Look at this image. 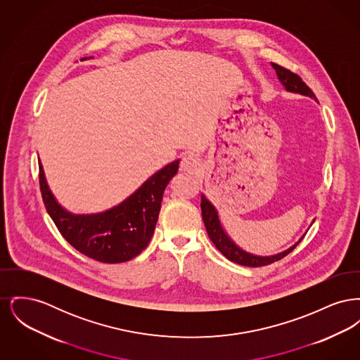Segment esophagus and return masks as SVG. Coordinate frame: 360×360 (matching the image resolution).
<instances>
[{
    "label": "esophagus",
    "mask_w": 360,
    "mask_h": 360,
    "mask_svg": "<svg viewBox=\"0 0 360 360\" xmlns=\"http://www.w3.org/2000/svg\"><path fill=\"white\" fill-rule=\"evenodd\" d=\"M181 170L185 172H195L200 169V160L198 158L191 153L184 154L181 159Z\"/></svg>",
    "instance_id": "obj_1"
}]
</instances>
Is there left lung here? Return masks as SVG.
<instances>
[{
	"label": "left lung",
	"instance_id": "8db88e82",
	"mask_svg": "<svg viewBox=\"0 0 360 360\" xmlns=\"http://www.w3.org/2000/svg\"><path fill=\"white\" fill-rule=\"evenodd\" d=\"M273 69L275 70V74L279 79V82L285 87L286 91L289 93H295V94H301L309 97L311 100L316 101V96L313 94V91L309 89L308 85L294 72H291L288 69L278 66L276 63H271ZM201 213H202V220L205 224L206 232L209 235L210 240L214 243V245L217 247V250L223 254L224 257L241 266H250V267H260V266H267L271 264L276 260L286 257L288 254H290L291 251L298 245V243L304 239V236H301L295 244H292L288 250L278 252L274 255H267V257H262V255H255L251 252L244 251L243 248H240L239 245L231 239V236L226 233L225 228L221 224L219 212L216 209V206L213 205L207 198L205 194L201 193ZM313 221L310 223L311 226ZM308 232V231H307Z\"/></svg>",
	"mask_w": 360,
	"mask_h": 360
}]
</instances>
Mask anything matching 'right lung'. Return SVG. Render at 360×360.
Returning a JSON list of instances; mask_svg holds the SVG:
<instances>
[{"mask_svg":"<svg viewBox=\"0 0 360 360\" xmlns=\"http://www.w3.org/2000/svg\"><path fill=\"white\" fill-rule=\"evenodd\" d=\"M178 167L179 159L172 160L120 204L90 214L71 213L58 202L47 184L40 159L39 182L50 217L77 251L103 263H121L137 257L150 243L165 188L178 172Z\"/></svg>","mask_w":360,"mask_h":360,"instance_id":"add662e5","label":"right lung"}]
</instances>
